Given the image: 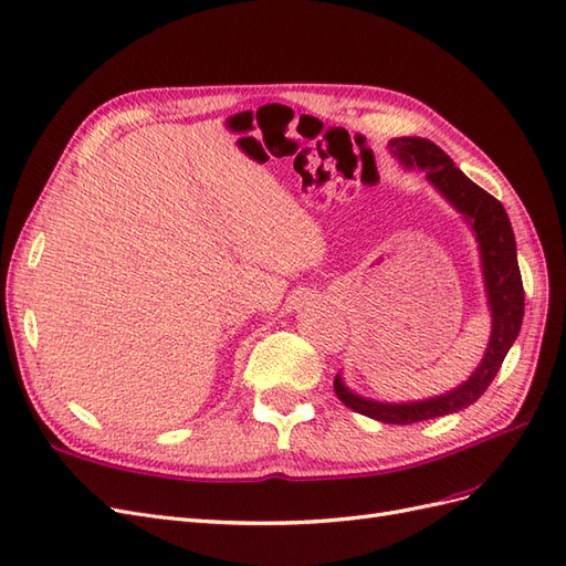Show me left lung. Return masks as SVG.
Instances as JSON below:
<instances>
[{
  "instance_id": "obj_1",
  "label": "left lung",
  "mask_w": 566,
  "mask_h": 566,
  "mask_svg": "<svg viewBox=\"0 0 566 566\" xmlns=\"http://www.w3.org/2000/svg\"><path fill=\"white\" fill-rule=\"evenodd\" d=\"M387 146L391 156L406 169H422L424 179L468 221L479 245L484 293L491 314V337L482 364L474 368L465 382L441 394V397L408 403L375 401L352 391L342 380V375H335L337 399L356 410V413L387 424H413L458 413V410L468 408L482 397L520 335L524 316V287L517 264L515 233H512L503 205L462 175L437 144L420 139V136H401V139H391Z\"/></svg>"
}]
</instances>
